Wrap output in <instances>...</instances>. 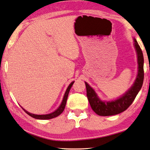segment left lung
Masks as SVG:
<instances>
[{
    "instance_id": "8db88e82",
    "label": "left lung",
    "mask_w": 150,
    "mask_h": 150,
    "mask_svg": "<svg viewBox=\"0 0 150 150\" xmlns=\"http://www.w3.org/2000/svg\"><path fill=\"white\" fill-rule=\"evenodd\" d=\"M134 47L137 52V59H138V75L134 85L124 96L115 101L102 102L98 98L97 94L95 93L93 89L87 83H85L88 100L92 109L98 115L110 116L124 112L132 104L139 91L142 87L143 79H144V69H143L144 59L140 46L135 39H134Z\"/></svg>"
}]
</instances>
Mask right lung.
<instances>
[{
    "label": "right lung",
    "instance_id": "obj_1",
    "mask_svg": "<svg viewBox=\"0 0 150 150\" xmlns=\"http://www.w3.org/2000/svg\"><path fill=\"white\" fill-rule=\"evenodd\" d=\"M74 83V82H72V83H70V85L68 86V87H67L66 91H65V93L64 97H63V101H62V102H61L60 106H59V107L57 108V109L55 110L54 112H52V113L47 114V115H35V114L30 113V112L26 111V110H24V108H23V110L25 111L26 113H27L28 115H30V117H33V118L38 119V120H50V119L59 116V115H61V113H62L63 110H64V108L65 107V104H66L67 97H68L69 90H70L71 86H72Z\"/></svg>",
    "mask_w": 150,
    "mask_h": 150
}]
</instances>
